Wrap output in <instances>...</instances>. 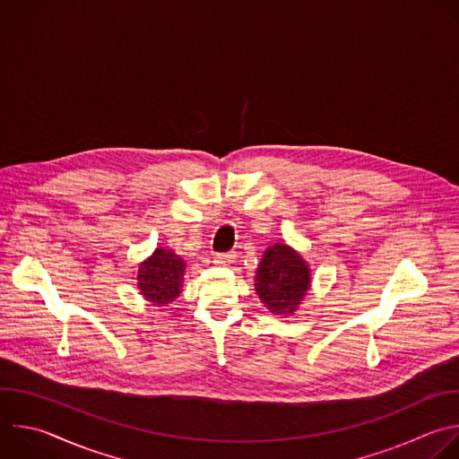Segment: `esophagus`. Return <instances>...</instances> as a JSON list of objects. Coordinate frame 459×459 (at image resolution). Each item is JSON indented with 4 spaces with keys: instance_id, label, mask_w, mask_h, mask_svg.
I'll return each instance as SVG.
<instances>
[{
    "instance_id": "34e87169",
    "label": "esophagus",
    "mask_w": 459,
    "mask_h": 459,
    "mask_svg": "<svg viewBox=\"0 0 459 459\" xmlns=\"http://www.w3.org/2000/svg\"><path fill=\"white\" fill-rule=\"evenodd\" d=\"M236 259V252H218L214 254V263L216 264H230Z\"/></svg>"
}]
</instances>
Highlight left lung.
I'll list each match as a JSON object with an SVG mask.
<instances>
[{
  "label": "left lung",
  "instance_id": "left-lung-1",
  "mask_svg": "<svg viewBox=\"0 0 459 459\" xmlns=\"http://www.w3.org/2000/svg\"><path fill=\"white\" fill-rule=\"evenodd\" d=\"M310 286V268L288 245L270 247L255 273V291L273 314H291Z\"/></svg>",
  "mask_w": 459,
  "mask_h": 459
}]
</instances>
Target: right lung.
<instances>
[{"label": "right lung", "instance_id": "right-lung-1", "mask_svg": "<svg viewBox=\"0 0 459 459\" xmlns=\"http://www.w3.org/2000/svg\"><path fill=\"white\" fill-rule=\"evenodd\" d=\"M186 263L175 252L157 248L138 270V288L152 304H169L182 291Z\"/></svg>", "mask_w": 459, "mask_h": 459}]
</instances>
